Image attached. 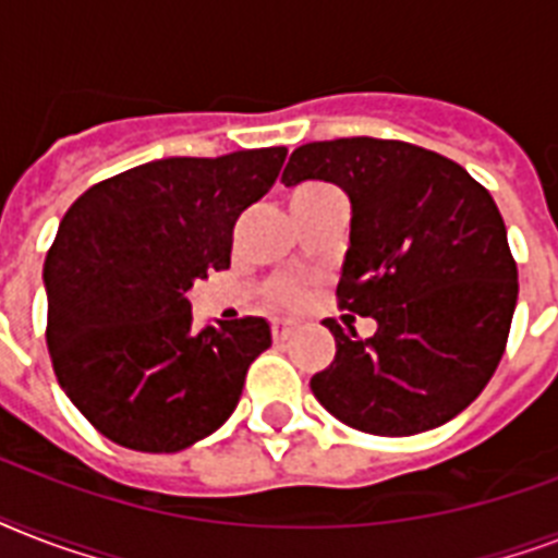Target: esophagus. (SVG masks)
Returning <instances> with one entry per match:
<instances>
[{
    "label": "esophagus",
    "mask_w": 558,
    "mask_h": 558,
    "mask_svg": "<svg viewBox=\"0 0 558 558\" xmlns=\"http://www.w3.org/2000/svg\"><path fill=\"white\" fill-rule=\"evenodd\" d=\"M292 330H295V322H289V318H271V336H275V341H287Z\"/></svg>",
    "instance_id": "34e87169"
}]
</instances>
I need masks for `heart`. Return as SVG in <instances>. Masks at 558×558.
Returning <instances> with one entry per match:
<instances>
[{
	"instance_id": "obj_1",
	"label": "heart",
	"mask_w": 558,
	"mask_h": 558,
	"mask_svg": "<svg viewBox=\"0 0 558 558\" xmlns=\"http://www.w3.org/2000/svg\"><path fill=\"white\" fill-rule=\"evenodd\" d=\"M275 295H278V301H283V304H295L298 298H301V289L292 287V283H280V287L275 289Z\"/></svg>"
}]
</instances>
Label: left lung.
I'll return each instance as SVG.
<instances>
[{"label":"left lung","instance_id":"1","mask_svg":"<svg viewBox=\"0 0 558 558\" xmlns=\"http://www.w3.org/2000/svg\"><path fill=\"white\" fill-rule=\"evenodd\" d=\"M348 193L341 306L371 315L359 339L327 318L330 367L315 399L350 428L408 437L449 423L493 379L519 301V271L489 191L446 156L405 142L336 138L298 147L280 182Z\"/></svg>","mask_w":558,"mask_h":558}]
</instances>
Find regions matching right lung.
Segmentation results:
<instances>
[{"mask_svg":"<svg viewBox=\"0 0 558 558\" xmlns=\"http://www.w3.org/2000/svg\"><path fill=\"white\" fill-rule=\"evenodd\" d=\"M287 147L170 156L89 187L48 248V353L72 405L118 446L182 451L234 414L266 318L193 327L187 289L231 266V228Z\"/></svg>","mask_w":558,"mask_h":558,"instance_id":"right-lung-1","label":"right lung"}]
</instances>
